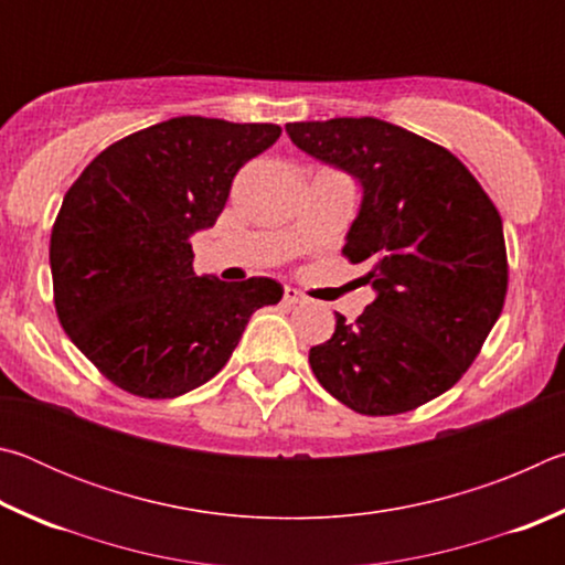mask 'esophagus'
Instances as JSON below:
<instances>
[{
  "label": "esophagus",
  "instance_id": "obj_1",
  "mask_svg": "<svg viewBox=\"0 0 565 565\" xmlns=\"http://www.w3.org/2000/svg\"><path fill=\"white\" fill-rule=\"evenodd\" d=\"M284 301L286 303H303L306 296L299 289H294V286H286V289H284Z\"/></svg>",
  "mask_w": 565,
  "mask_h": 565
}]
</instances>
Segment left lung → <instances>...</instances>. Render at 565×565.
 <instances>
[{
	"label": "left lung",
	"mask_w": 565,
	"mask_h": 565,
	"mask_svg": "<svg viewBox=\"0 0 565 565\" xmlns=\"http://www.w3.org/2000/svg\"><path fill=\"white\" fill-rule=\"evenodd\" d=\"M286 134L361 186L343 254L376 299L309 351L319 384L366 416L441 396L499 321L509 266L501 216L451 151L376 117L294 121Z\"/></svg>",
	"instance_id": "left-lung-1"
}]
</instances>
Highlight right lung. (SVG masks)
I'll list each match as a JSON object with an SVG mask.
<instances>
[{
    "instance_id": "1",
    "label": "right lung",
    "mask_w": 565,
    "mask_h": 565,
    "mask_svg": "<svg viewBox=\"0 0 565 565\" xmlns=\"http://www.w3.org/2000/svg\"><path fill=\"white\" fill-rule=\"evenodd\" d=\"M276 124L174 117L129 134L82 171L52 228L54 306L66 337L111 384L177 398L214 379L266 276H196L191 236L212 228L236 171L279 139Z\"/></svg>"
}]
</instances>
